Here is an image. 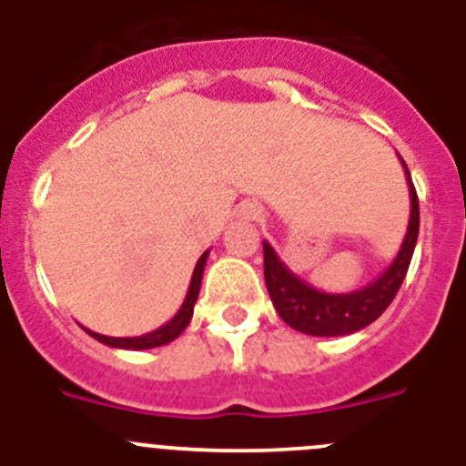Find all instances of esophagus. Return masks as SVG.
<instances>
[{"mask_svg": "<svg viewBox=\"0 0 466 466\" xmlns=\"http://www.w3.org/2000/svg\"><path fill=\"white\" fill-rule=\"evenodd\" d=\"M249 214H257V212H252V209H249Z\"/></svg>", "mask_w": 466, "mask_h": 466, "instance_id": "obj_1", "label": "esophagus"}]
</instances>
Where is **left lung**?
<instances>
[{"mask_svg":"<svg viewBox=\"0 0 466 466\" xmlns=\"http://www.w3.org/2000/svg\"><path fill=\"white\" fill-rule=\"evenodd\" d=\"M406 170V182H409L410 193V217L406 238L401 242V249L394 257V261L385 268L380 278L373 279L361 289L348 291V294H327L300 279L299 275L291 273L278 257L270 242L263 240V278L268 287L270 300L275 310L291 329L308 336H348L360 329L376 322L378 317L387 310L401 287L403 278L409 273L410 258H413L415 242H418L420 230V205L418 193H415L413 179L401 160Z\"/></svg>","mask_w":466,"mask_h":466,"instance_id":"8db88e82","label":"left lung"}]
</instances>
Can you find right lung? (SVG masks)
<instances>
[{
  "mask_svg": "<svg viewBox=\"0 0 466 466\" xmlns=\"http://www.w3.org/2000/svg\"><path fill=\"white\" fill-rule=\"evenodd\" d=\"M208 252L203 257L198 258L196 268H193L191 275V284H188L187 299H184L182 308L177 310V315L172 317L170 322H166L163 327H158L156 331L144 333V336H133V339H114V336H102V333H95L90 329H86L88 336H93L95 340H100V343L109 345V348H118V350H151V348H160V345H167L188 327L193 317V306H196L198 294H200V282H203V273H205V263H208Z\"/></svg>",
  "mask_w": 466,
  "mask_h": 466,
  "instance_id": "obj_1",
  "label": "right lung"
}]
</instances>
